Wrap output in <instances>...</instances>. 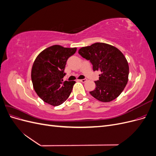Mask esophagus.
I'll return each mask as SVG.
<instances>
[{"instance_id": "34e87169", "label": "esophagus", "mask_w": 156, "mask_h": 156, "mask_svg": "<svg viewBox=\"0 0 156 156\" xmlns=\"http://www.w3.org/2000/svg\"><path fill=\"white\" fill-rule=\"evenodd\" d=\"M79 81H80L82 83H84V82H86L87 81V79H79Z\"/></svg>"}]
</instances>
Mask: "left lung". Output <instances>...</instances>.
I'll return each instance as SVG.
<instances>
[{"label":"left lung","instance_id":"1","mask_svg":"<svg viewBox=\"0 0 156 156\" xmlns=\"http://www.w3.org/2000/svg\"><path fill=\"white\" fill-rule=\"evenodd\" d=\"M78 53L90 62L94 71L101 72L95 81L96 88L90 94L102 102L114 100L128 81L129 66L124 55L115 47L100 42L83 47Z\"/></svg>","mask_w":156,"mask_h":156}]
</instances>
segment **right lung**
<instances>
[{"label":"right lung","instance_id":"right-lung-1","mask_svg":"<svg viewBox=\"0 0 156 156\" xmlns=\"http://www.w3.org/2000/svg\"><path fill=\"white\" fill-rule=\"evenodd\" d=\"M77 48H66L55 45L44 49L33 64L31 79L36 94L47 103L58 106L67 100L74 81H63L64 69L69 57Z\"/></svg>","mask_w":156,"mask_h":156}]
</instances>
